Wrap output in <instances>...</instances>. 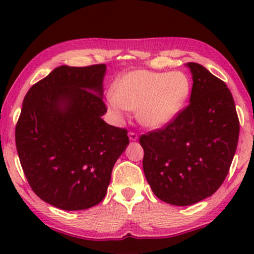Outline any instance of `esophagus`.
Instances as JSON below:
<instances>
[{
  "instance_id": "34e87169",
  "label": "esophagus",
  "mask_w": 254,
  "mask_h": 254,
  "mask_svg": "<svg viewBox=\"0 0 254 254\" xmlns=\"http://www.w3.org/2000/svg\"><path fill=\"white\" fill-rule=\"evenodd\" d=\"M128 139H130V141H136L137 139H139V136H137L136 133L130 132L128 133Z\"/></svg>"
}]
</instances>
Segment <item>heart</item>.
<instances>
[{
    "mask_svg": "<svg viewBox=\"0 0 254 254\" xmlns=\"http://www.w3.org/2000/svg\"><path fill=\"white\" fill-rule=\"evenodd\" d=\"M190 94V80L183 71L131 70L115 81L109 106L117 117L122 109L136 111V119L148 128H161L182 111Z\"/></svg>",
    "mask_w": 254,
    "mask_h": 254,
    "instance_id": "heart-1",
    "label": "heart"
}]
</instances>
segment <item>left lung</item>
Returning <instances> with one entry per match:
<instances>
[{
	"instance_id": "8db88e82",
	"label": "left lung",
	"mask_w": 254,
	"mask_h": 254,
	"mask_svg": "<svg viewBox=\"0 0 254 254\" xmlns=\"http://www.w3.org/2000/svg\"><path fill=\"white\" fill-rule=\"evenodd\" d=\"M189 105L165 128L140 136L143 171L153 194L176 206L212 196L229 173L240 123L226 84L196 63Z\"/></svg>"
}]
</instances>
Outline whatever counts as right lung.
<instances>
[{
    "instance_id": "1",
    "label": "right lung",
    "mask_w": 254,
    "mask_h": 254,
    "mask_svg": "<svg viewBox=\"0 0 254 254\" xmlns=\"http://www.w3.org/2000/svg\"><path fill=\"white\" fill-rule=\"evenodd\" d=\"M106 65L60 66L25 95L15 127L23 173L38 197L64 210L100 204L127 131L107 124Z\"/></svg>"
}]
</instances>
